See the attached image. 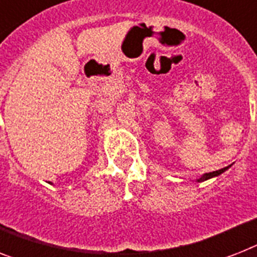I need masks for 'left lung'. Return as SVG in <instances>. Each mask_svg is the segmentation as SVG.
<instances>
[{"label": "left lung", "mask_w": 257, "mask_h": 257, "mask_svg": "<svg viewBox=\"0 0 257 257\" xmlns=\"http://www.w3.org/2000/svg\"><path fill=\"white\" fill-rule=\"evenodd\" d=\"M230 168V166H226V168L223 169H219V170H216V172H211V173H206V174H203V176L201 177L199 179H197L198 182H203V181H206V179H210L212 178V177H218L219 174H222L223 172H226L227 169Z\"/></svg>", "instance_id": "1"}]
</instances>
